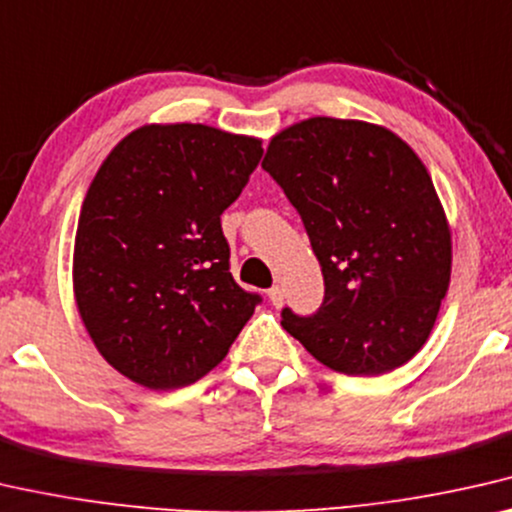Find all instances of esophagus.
<instances>
[{"instance_id": "34e87169", "label": "esophagus", "mask_w": 512, "mask_h": 512, "mask_svg": "<svg viewBox=\"0 0 512 512\" xmlns=\"http://www.w3.org/2000/svg\"><path fill=\"white\" fill-rule=\"evenodd\" d=\"M266 294H269V301H271V305H276V308H280L282 301H285V294H282V289L278 285L271 287Z\"/></svg>"}]
</instances>
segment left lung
<instances>
[{
    "label": "left lung",
    "mask_w": 512,
    "mask_h": 512,
    "mask_svg": "<svg viewBox=\"0 0 512 512\" xmlns=\"http://www.w3.org/2000/svg\"><path fill=\"white\" fill-rule=\"evenodd\" d=\"M262 167L299 211L326 287L312 317L282 310V329L342 375L377 377L411 361L453 262L423 160L384 126L310 117L271 137Z\"/></svg>",
    "instance_id": "1"
}]
</instances>
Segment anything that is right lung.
Returning a JSON list of instances; mask_svg holds the SVG:
<instances>
[{
	"label": "right lung",
	"mask_w": 512,
	"mask_h": 512,
	"mask_svg": "<svg viewBox=\"0 0 512 512\" xmlns=\"http://www.w3.org/2000/svg\"><path fill=\"white\" fill-rule=\"evenodd\" d=\"M262 140L207 124H147L114 147L80 209L73 294L114 370L151 391L202 379L253 317L220 216Z\"/></svg>",
	"instance_id": "add662e5"
}]
</instances>
